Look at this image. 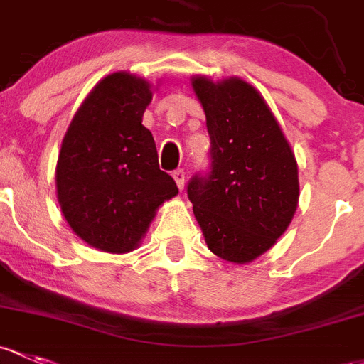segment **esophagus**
I'll return each mask as SVG.
<instances>
[{
  "instance_id": "34e87169",
  "label": "esophagus",
  "mask_w": 364,
  "mask_h": 364,
  "mask_svg": "<svg viewBox=\"0 0 364 364\" xmlns=\"http://www.w3.org/2000/svg\"><path fill=\"white\" fill-rule=\"evenodd\" d=\"M172 178H174L176 185H178L179 190H185V181H186V174L183 169H178L174 171V174H172Z\"/></svg>"
}]
</instances>
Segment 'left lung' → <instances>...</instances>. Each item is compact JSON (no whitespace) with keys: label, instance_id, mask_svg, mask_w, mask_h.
I'll list each match as a JSON object with an SVG mask.
<instances>
[{"label":"left lung","instance_id":"left-lung-1","mask_svg":"<svg viewBox=\"0 0 364 364\" xmlns=\"http://www.w3.org/2000/svg\"><path fill=\"white\" fill-rule=\"evenodd\" d=\"M211 136V172L188 183L208 247L227 262L251 263L277 242L300 197L298 164L263 95L237 76H192Z\"/></svg>","mask_w":364,"mask_h":364}]
</instances>
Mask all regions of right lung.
<instances>
[{"mask_svg":"<svg viewBox=\"0 0 364 364\" xmlns=\"http://www.w3.org/2000/svg\"><path fill=\"white\" fill-rule=\"evenodd\" d=\"M151 97L146 78L112 73L83 99L64 134L57 200L71 230L99 251L136 250L160 205L178 195L143 125Z\"/></svg>","mask_w":364,"mask_h":364,"instance_id":"add662e5","label":"right lung"}]
</instances>
